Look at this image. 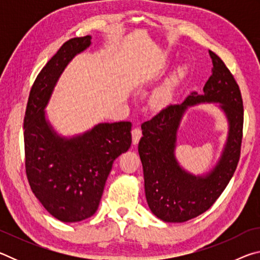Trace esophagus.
Wrapping results in <instances>:
<instances>
[{"mask_svg":"<svg viewBox=\"0 0 260 260\" xmlns=\"http://www.w3.org/2000/svg\"><path fill=\"white\" fill-rule=\"evenodd\" d=\"M132 138H133V144H138L140 139L142 138V131L139 127H136V128L132 131Z\"/></svg>","mask_w":260,"mask_h":260,"instance_id":"esophagus-1","label":"esophagus"}]
</instances>
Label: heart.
<instances>
[{
	"label": "heart",
	"mask_w": 260,
	"mask_h": 260,
	"mask_svg": "<svg viewBox=\"0 0 260 260\" xmlns=\"http://www.w3.org/2000/svg\"><path fill=\"white\" fill-rule=\"evenodd\" d=\"M162 96H164V94H162V93H160V94H158V96H157V100H160V99L162 98Z\"/></svg>",
	"instance_id": "obj_1"
}]
</instances>
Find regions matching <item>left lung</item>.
<instances>
[{
  "label": "left lung",
  "instance_id": "8db88e82",
  "mask_svg": "<svg viewBox=\"0 0 260 260\" xmlns=\"http://www.w3.org/2000/svg\"><path fill=\"white\" fill-rule=\"evenodd\" d=\"M209 54L213 69L203 94L192 91L181 104L167 105L141 125L143 136L139 142V155L143 166L147 202L151 212L166 222H184L209 210L225 190L240 160L243 136V101L240 87L221 58L211 50ZM205 102L220 103L230 132L215 169L206 176H192L175 159L176 131L186 108Z\"/></svg>",
  "mask_w": 260,
  "mask_h": 260
}]
</instances>
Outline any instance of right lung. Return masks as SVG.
Masks as SVG:
<instances>
[{"instance_id":"1","label":"right lung","mask_w":260,"mask_h":260,"mask_svg":"<svg viewBox=\"0 0 260 260\" xmlns=\"http://www.w3.org/2000/svg\"><path fill=\"white\" fill-rule=\"evenodd\" d=\"M90 39H70L51 57L35 79L24 118L30 189L48 212L64 222L81 221L96 212L114 159L132 143L129 121L103 122L65 139L46 120L45 108L57 80L70 60L90 46Z\"/></svg>"}]
</instances>
